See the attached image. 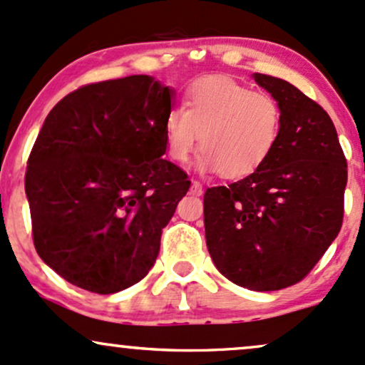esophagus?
<instances>
[{
    "label": "esophagus",
    "mask_w": 365,
    "mask_h": 365,
    "mask_svg": "<svg viewBox=\"0 0 365 365\" xmlns=\"http://www.w3.org/2000/svg\"><path fill=\"white\" fill-rule=\"evenodd\" d=\"M191 192L195 196H201V192H203V186H201L200 181H191Z\"/></svg>",
    "instance_id": "1"
}]
</instances>
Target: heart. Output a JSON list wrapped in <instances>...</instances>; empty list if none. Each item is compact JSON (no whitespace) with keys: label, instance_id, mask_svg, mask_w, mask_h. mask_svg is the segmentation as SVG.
I'll return each mask as SVG.
<instances>
[{"label":"heart","instance_id":"obj_1","mask_svg":"<svg viewBox=\"0 0 365 365\" xmlns=\"http://www.w3.org/2000/svg\"><path fill=\"white\" fill-rule=\"evenodd\" d=\"M164 135L174 162L190 160L200 140V173L241 179L256 173L275 152L282 109L272 96L252 92L232 78H201L187 90L186 109L174 107L167 114Z\"/></svg>","mask_w":365,"mask_h":365}]
</instances>
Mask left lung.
<instances>
[{
    "label": "left lung",
    "instance_id": "8db88e82",
    "mask_svg": "<svg viewBox=\"0 0 365 365\" xmlns=\"http://www.w3.org/2000/svg\"><path fill=\"white\" fill-rule=\"evenodd\" d=\"M282 109V135L263 167L205 192V237L218 272L272 292L301 282L344 220L346 160L327 110L289 81L255 73Z\"/></svg>",
    "mask_w": 365,
    "mask_h": 365
}]
</instances>
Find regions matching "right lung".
<instances>
[{
  "label": "right lung",
  "mask_w": 365,
  "mask_h": 365,
  "mask_svg": "<svg viewBox=\"0 0 365 365\" xmlns=\"http://www.w3.org/2000/svg\"><path fill=\"white\" fill-rule=\"evenodd\" d=\"M174 88L148 75L85 85L47 114L25 174L34 246L49 268L96 294L138 284L190 190L162 158Z\"/></svg>",
  "instance_id": "add662e5"
}]
</instances>
